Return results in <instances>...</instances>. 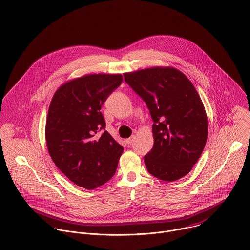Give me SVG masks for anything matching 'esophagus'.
Wrapping results in <instances>:
<instances>
[{
    "instance_id": "esophagus-1",
    "label": "esophagus",
    "mask_w": 250,
    "mask_h": 250,
    "mask_svg": "<svg viewBox=\"0 0 250 250\" xmlns=\"http://www.w3.org/2000/svg\"><path fill=\"white\" fill-rule=\"evenodd\" d=\"M134 140H135V136H131L129 139H127L125 142H126V144H128V145H131L133 142H134Z\"/></svg>"
}]
</instances>
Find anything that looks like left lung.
Wrapping results in <instances>:
<instances>
[{"label":"left lung","instance_id":"8db88e82","mask_svg":"<svg viewBox=\"0 0 250 250\" xmlns=\"http://www.w3.org/2000/svg\"><path fill=\"white\" fill-rule=\"evenodd\" d=\"M124 80L146 102L154 122V145L145 156L147 170L164 181L183 177L199 160L208 131L207 113L194 85L170 67L126 73Z\"/></svg>","mask_w":250,"mask_h":250}]
</instances>
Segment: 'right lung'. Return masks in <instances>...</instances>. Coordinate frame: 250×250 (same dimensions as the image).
Masks as SVG:
<instances>
[{"instance_id":"right-lung-1","label":"right lung","mask_w":250,"mask_h":250,"mask_svg":"<svg viewBox=\"0 0 250 250\" xmlns=\"http://www.w3.org/2000/svg\"><path fill=\"white\" fill-rule=\"evenodd\" d=\"M122 81L121 75H87L60 86L51 100L45 125L49 155L70 180L85 189L108 181L123 152L104 131L101 112Z\"/></svg>"}]
</instances>
